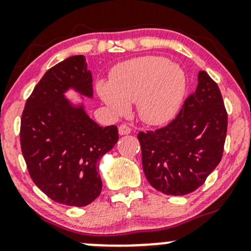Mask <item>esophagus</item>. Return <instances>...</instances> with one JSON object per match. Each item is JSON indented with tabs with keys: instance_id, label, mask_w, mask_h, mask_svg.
<instances>
[{
	"instance_id": "obj_1",
	"label": "esophagus",
	"mask_w": 251,
	"mask_h": 251,
	"mask_svg": "<svg viewBox=\"0 0 251 251\" xmlns=\"http://www.w3.org/2000/svg\"><path fill=\"white\" fill-rule=\"evenodd\" d=\"M131 127L127 125H125V124H123V125L119 126V134L120 135H124V134H129L131 133Z\"/></svg>"
}]
</instances>
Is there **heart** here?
<instances>
[{"label":"heart","mask_w":251,"mask_h":251,"mask_svg":"<svg viewBox=\"0 0 251 251\" xmlns=\"http://www.w3.org/2000/svg\"><path fill=\"white\" fill-rule=\"evenodd\" d=\"M186 76L178 65L163 56H143L120 63L111 81H99V97L116 114H124L134 102L137 116L151 125L175 117L183 101Z\"/></svg>","instance_id":"b5f03b06"}]
</instances>
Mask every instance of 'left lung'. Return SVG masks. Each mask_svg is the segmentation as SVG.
Instances as JSON below:
<instances>
[{
    "label": "left lung",
    "instance_id": "obj_1",
    "mask_svg": "<svg viewBox=\"0 0 251 251\" xmlns=\"http://www.w3.org/2000/svg\"><path fill=\"white\" fill-rule=\"evenodd\" d=\"M227 113L221 91L206 72L171 123L139 132L144 174L158 191L183 196L195 191L223 155Z\"/></svg>",
    "mask_w": 251,
    "mask_h": 251
}]
</instances>
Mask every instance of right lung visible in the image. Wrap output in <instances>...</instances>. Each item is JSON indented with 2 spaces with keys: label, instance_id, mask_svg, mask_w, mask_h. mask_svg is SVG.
<instances>
[{
  "label": "right lung",
  "instance_id": "obj_1",
  "mask_svg": "<svg viewBox=\"0 0 251 251\" xmlns=\"http://www.w3.org/2000/svg\"><path fill=\"white\" fill-rule=\"evenodd\" d=\"M91 72L83 55L67 57L37 82L21 117L20 142L28 172L50 200L85 206L100 195L98 160L119 139L114 125L101 127L63 93L74 88L93 97Z\"/></svg>",
  "mask_w": 251,
  "mask_h": 251
}]
</instances>
